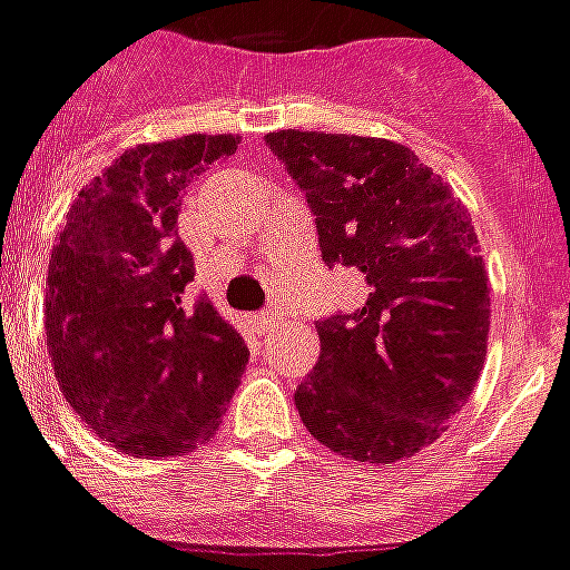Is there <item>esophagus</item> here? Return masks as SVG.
Segmentation results:
<instances>
[{
  "label": "esophagus",
  "instance_id": "esophagus-1",
  "mask_svg": "<svg viewBox=\"0 0 570 570\" xmlns=\"http://www.w3.org/2000/svg\"><path fill=\"white\" fill-rule=\"evenodd\" d=\"M273 324H276V315H271V312H262L258 317H253L255 333H271Z\"/></svg>",
  "mask_w": 570,
  "mask_h": 570
}]
</instances>
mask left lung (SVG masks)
Masks as SVG:
<instances>
[{"label":"left lung","mask_w":570,"mask_h":570,"mask_svg":"<svg viewBox=\"0 0 570 570\" xmlns=\"http://www.w3.org/2000/svg\"><path fill=\"white\" fill-rule=\"evenodd\" d=\"M267 145L306 193L324 262L368 282L363 308L317 321L299 416L342 458L395 464L443 434L484 368L491 288L473 219L407 145L312 130Z\"/></svg>","instance_id":"obj_1"}]
</instances>
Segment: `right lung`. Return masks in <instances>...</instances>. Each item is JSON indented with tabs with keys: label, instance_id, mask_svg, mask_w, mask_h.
I'll list each match as a JSON object with an SVG mask.
<instances>
[{
	"label": "right lung",
	"instance_id": "right-lung-1",
	"mask_svg": "<svg viewBox=\"0 0 570 570\" xmlns=\"http://www.w3.org/2000/svg\"><path fill=\"white\" fill-rule=\"evenodd\" d=\"M237 142L189 134L127 148L79 189L52 244L47 351L59 390L100 440L136 458L210 440L249 360L207 299L193 315L180 306L196 273L180 202Z\"/></svg>",
	"mask_w": 570,
	"mask_h": 570
}]
</instances>
